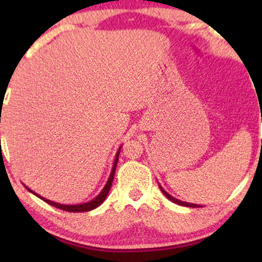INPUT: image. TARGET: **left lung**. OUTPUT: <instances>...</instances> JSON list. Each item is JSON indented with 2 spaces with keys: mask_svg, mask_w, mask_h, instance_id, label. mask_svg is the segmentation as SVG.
<instances>
[{
  "mask_svg": "<svg viewBox=\"0 0 262 262\" xmlns=\"http://www.w3.org/2000/svg\"><path fill=\"white\" fill-rule=\"evenodd\" d=\"M159 186H160V189H161V192H162L163 194L166 195L168 199L171 200V202L175 203V204H178V205H181V206H187V207H202V206H200V205H196V204H191V203L181 202V200H179V199H177V198H174V196H171V195L169 194V193H167L166 191H164V189L162 188V186H161V185H159Z\"/></svg>",
  "mask_w": 262,
  "mask_h": 262,
  "instance_id": "8db88e82",
  "label": "left lung"
}]
</instances>
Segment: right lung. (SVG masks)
<instances>
[{
	"mask_svg": "<svg viewBox=\"0 0 262 262\" xmlns=\"http://www.w3.org/2000/svg\"><path fill=\"white\" fill-rule=\"evenodd\" d=\"M120 149L121 146L118 150L117 155H116V160H114V163H113V168H112V171H111V175L108 178V180H107L105 187L102 188V191L100 192V194H98L95 196L94 199L91 200V202L88 203H83V204H77V205H64V204H59V203H55V202H51V200L44 198V196L37 194V193L32 191L28 187H26L28 191L33 193L34 195H37L38 198H40L41 200H44L45 203L50 204V205L57 207V209H60V210H64V211H69V212H87V211H91V210H94L96 207L101 205V204L105 202L107 194H108L110 189H111V186H112V182H113V178H114V173H116V168H117V163H118V159H119V152H120Z\"/></svg>",
	"mask_w": 262,
	"mask_h": 262,
	"instance_id": "obj_1",
	"label": "right lung"
}]
</instances>
